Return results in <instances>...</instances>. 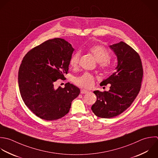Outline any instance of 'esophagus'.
Instances as JSON below:
<instances>
[{"label":"esophagus","instance_id":"1","mask_svg":"<svg viewBox=\"0 0 158 158\" xmlns=\"http://www.w3.org/2000/svg\"><path fill=\"white\" fill-rule=\"evenodd\" d=\"M88 92H89V91L87 90H85V89H81V93L82 94H87V93H88Z\"/></svg>","mask_w":158,"mask_h":158}]
</instances>
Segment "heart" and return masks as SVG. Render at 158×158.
Masks as SVG:
<instances>
[{
    "label": "heart",
    "mask_w": 158,
    "mask_h": 158,
    "mask_svg": "<svg viewBox=\"0 0 158 158\" xmlns=\"http://www.w3.org/2000/svg\"><path fill=\"white\" fill-rule=\"evenodd\" d=\"M89 51L94 56L100 63V66L103 69H107L110 66V59L111 55L108 50L102 45H94L89 47ZM81 58V52L76 51L70 58L69 64L73 68L77 67ZM95 78L94 76L89 73H85L82 75L74 79V83L82 87L90 88L94 84Z\"/></svg>",
    "instance_id": "b5f03b06"
}]
</instances>
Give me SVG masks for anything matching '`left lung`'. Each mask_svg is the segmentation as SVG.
<instances>
[{"mask_svg": "<svg viewBox=\"0 0 158 158\" xmlns=\"http://www.w3.org/2000/svg\"><path fill=\"white\" fill-rule=\"evenodd\" d=\"M118 59L116 71L100 85L111 84L109 91H94L96 102L92 106L93 113L102 118H111L126 110L138 95L143 71L139 53L124 42L110 45Z\"/></svg>", "mask_w": 158, "mask_h": 158, "instance_id": "obj_1", "label": "left lung"}]
</instances>
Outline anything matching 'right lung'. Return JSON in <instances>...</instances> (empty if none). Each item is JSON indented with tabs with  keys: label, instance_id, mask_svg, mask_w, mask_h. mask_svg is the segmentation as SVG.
Here are the masks:
<instances>
[{
	"label": "right lung",
	"instance_id": "add662e5",
	"mask_svg": "<svg viewBox=\"0 0 158 158\" xmlns=\"http://www.w3.org/2000/svg\"><path fill=\"white\" fill-rule=\"evenodd\" d=\"M74 49L63 39L48 40L32 48L24 56L18 71L22 99L37 117L47 121L58 119L69 111L80 89L68 82L64 88H54L58 79L68 73Z\"/></svg>",
	"mask_w": 158,
	"mask_h": 158
}]
</instances>
